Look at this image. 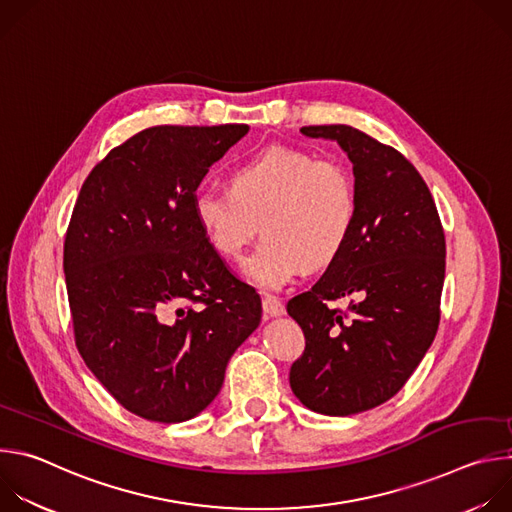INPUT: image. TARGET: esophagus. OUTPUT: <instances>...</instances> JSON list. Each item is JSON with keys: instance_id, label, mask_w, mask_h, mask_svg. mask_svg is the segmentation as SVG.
<instances>
[{"instance_id": "obj_1", "label": "esophagus", "mask_w": 512, "mask_h": 512, "mask_svg": "<svg viewBox=\"0 0 512 512\" xmlns=\"http://www.w3.org/2000/svg\"><path fill=\"white\" fill-rule=\"evenodd\" d=\"M263 314L267 318H277L285 314V306L275 298V296H265L263 298Z\"/></svg>"}]
</instances>
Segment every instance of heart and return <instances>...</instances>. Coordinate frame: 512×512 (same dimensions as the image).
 Instances as JSON below:
<instances>
[{
  "instance_id": "obj_1",
  "label": "heart",
  "mask_w": 512,
  "mask_h": 512,
  "mask_svg": "<svg viewBox=\"0 0 512 512\" xmlns=\"http://www.w3.org/2000/svg\"><path fill=\"white\" fill-rule=\"evenodd\" d=\"M225 188H200L192 210L210 247L241 261L255 235H265L245 265L263 289H279L304 267L330 265L356 225L352 172L312 152L273 145L239 162Z\"/></svg>"
}]
</instances>
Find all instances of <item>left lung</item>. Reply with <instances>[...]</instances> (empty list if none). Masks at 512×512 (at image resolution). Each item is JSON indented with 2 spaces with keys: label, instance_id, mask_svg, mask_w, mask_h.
Returning <instances> with one entry per match:
<instances>
[{
  "label": "left lung",
  "instance_id": "8db88e82",
  "mask_svg": "<svg viewBox=\"0 0 512 512\" xmlns=\"http://www.w3.org/2000/svg\"><path fill=\"white\" fill-rule=\"evenodd\" d=\"M352 162L356 225L310 291L287 302L306 336L289 385L312 411L354 415L401 391L440 326L446 237L431 192L391 145L350 125H308ZM348 299L349 308L333 306Z\"/></svg>",
  "mask_w": 512,
  "mask_h": 512
}]
</instances>
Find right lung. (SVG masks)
<instances>
[{
    "mask_svg": "<svg viewBox=\"0 0 512 512\" xmlns=\"http://www.w3.org/2000/svg\"><path fill=\"white\" fill-rule=\"evenodd\" d=\"M249 125H158L87 176L64 237L77 348L127 411L178 423L218 395L261 298L206 241L192 200Z\"/></svg>",
    "mask_w": 512,
    "mask_h": 512,
    "instance_id": "1",
    "label": "right lung"
}]
</instances>
